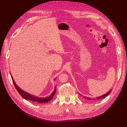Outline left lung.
<instances>
[{"mask_svg": "<svg viewBox=\"0 0 127 127\" xmlns=\"http://www.w3.org/2000/svg\"><path fill=\"white\" fill-rule=\"evenodd\" d=\"M111 91V90H110L109 92H107V93H106L105 94H104V95H103L101 96H99V97H97L95 98H93V99H94V100H95V99H96V100H98V99H101V98H104V97H105L106 96H107V95H109V94L110 93ZM84 97H85V98H86V99H88V100H91V99H92V98H88V97H85V96H84Z\"/></svg>", "mask_w": 127, "mask_h": 127, "instance_id": "8db88e82", "label": "left lung"}]
</instances>
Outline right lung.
I'll return each mask as SVG.
<instances>
[{
	"label": "right lung",
	"mask_w": 127,
	"mask_h": 127,
	"mask_svg": "<svg viewBox=\"0 0 127 127\" xmlns=\"http://www.w3.org/2000/svg\"><path fill=\"white\" fill-rule=\"evenodd\" d=\"M11 78H12V80H13V82L14 83V85L15 88H16V89L17 90V92L19 93V94H20L22 96V97H23L24 98L27 99V100L31 101L32 102H35L36 103H47V102L51 100V99L53 97V96L55 95V94L56 93V87H55V90H54V91H53V93L48 97L42 98V97H39L35 96L32 95L31 94H30L28 93H26V92H25L24 91H23L22 90H21L20 87H19L18 86H17L16 83H15L14 80L13 79L12 76H11Z\"/></svg>",
	"instance_id": "obj_1"
}]
</instances>
